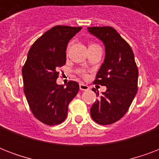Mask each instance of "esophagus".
Listing matches in <instances>:
<instances>
[{
	"label": "esophagus",
	"mask_w": 159,
	"mask_h": 159,
	"mask_svg": "<svg viewBox=\"0 0 159 159\" xmlns=\"http://www.w3.org/2000/svg\"><path fill=\"white\" fill-rule=\"evenodd\" d=\"M79 87L80 90H82V91H87V90H89V87L87 85L83 84V83H80Z\"/></svg>",
	"instance_id": "1"
}]
</instances>
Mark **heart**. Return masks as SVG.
<instances>
[{
  "label": "heart",
  "mask_w": 159,
  "mask_h": 159,
  "mask_svg": "<svg viewBox=\"0 0 159 159\" xmlns=\"http://www.w3.org/2000/svg\"><path fill=\"white\" fill-rule=\"evenodd\" d=\"M97 46H99V45H97V43H91L89 44V48H92V47H97ZM80 72H81V74H82L83 77H85V76H86V72H85L84 71H80Z\"/></svg>",
  "instance_id": "b5f03b06"
}]
</instances>
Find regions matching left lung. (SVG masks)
<instances>
[{"mask_svg": "<svg viewBox=\"0 0 159 159\" xmlns=\"http://www.w3.org/2000/svg\"><path fill=\"white\" fill-rule=\"evenodd\" d=\"M87 30L101 39L106 48L104 62L94 83L106 86V91L93 103L91 116L100 125H111L125 116L135 97L138 91V67L132 48L115 29L102 26L88 27ZM95 92L98 97L99 93Z\"/></svg>", "mask_w": 159, "mask_h": 159, "instance_id": "left-lung-1", "label": "left lung"}]
</instances>
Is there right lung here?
<instances>
[{
    "label": "right lung",
    "mask_w": 159,
    "mask_h": 159,
    "mask_svg": "<svg viewBox=\"0 0 159 159\" xmlns=\"http://www.w3.org/2000/svg\"><path fill=\"white\" fill-rule=\"evenodd\" d=\"M82 27L57 25L46 31L31 46L22 68L24 92L32 113L48 125H59L67 116L68 105L79 91V84L69 81L57 85L58 67L66 63L69 40Z\"/></svg>",
    "instance_id": "obj_1"
}]
</instances>
